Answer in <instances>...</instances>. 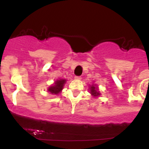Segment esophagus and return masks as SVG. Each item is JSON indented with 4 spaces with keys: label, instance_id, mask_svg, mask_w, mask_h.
<instances>
[{
    "label": "esophagus",
    "instance_id": "obj_1",
    "mask_svg": "<svg viewBox=\"0 0 149 149\" xmlns=\"http://www.w3.org/2000/svg\"><path fill=\"white\" fill-rule=\"evenodd\" d=\"M74 78H75V79H76V80H81V77H80V76H75L74 77Z\"/></svg>",
    "mask_w": 149,
    "mask_h": 149
}]
</instances>
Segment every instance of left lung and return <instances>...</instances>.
I'll use <instances>...</instances> for the list:
<instances>
[{
  "label": "left lung",
  "instance_id": "left-lung-1",
  "mask_svg": "<svg viewBox=\"0 0 149 149\" xmlns=\"http://www.w3.org/2000/svg\"><path fill=\"white\" fill-rule=\"evenodd\" d=\"M90 94L94 97H97L100 95V92L98 91V88L96 86V85H92V86L90 85Z\"/></svg>",
  "mask_w": 149,
  "mask_h": 149
}]
</instances>
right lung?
<instances>
[{"mask_svg":"<svg viewBox=\"0 0 149 149\" xmlns=\"http://www.w3.org/2000/svg\"><path fill=\"white\" fill-rule=\"evenodd\" d=\"M66 80L65 79L57 80V81L54 82V85L47 89V91L50 92L51 94H53V95H57L62 90L64 84L66 83Z\"/></svg>","mask_w":149,"mask_h":149,"instance_id":"add662e5","label":"right lung"}]
</instances>
